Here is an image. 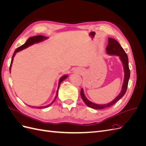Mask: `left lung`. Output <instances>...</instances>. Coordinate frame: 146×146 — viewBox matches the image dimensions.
Instances as JSON below:
<instances>
[{
	"mask_svg": "<svg viewBox=\"0 0 146 146\" xmlns=\"http://www.w3.org/2000/svg\"><path fill=\"white\" fill-rule=\"evenodd\" d=\"M108 44L106 48V50L108 54L110 55H115L119 56V58L121 60L123 66V69H124V80H123V83L122 87V90L116 98L114 99L112 102H110L107 104H104V105H99L96 104L94 103H92L90 100H88L85 97V94L83 93V89L82 88L81 91H80V95L82 98L85 104L90 108H92L93 109H104L106 108L110 107L111 106L113 105L114 104H116L118 100H120L122 97L125 94L127 86H128V83H129V80L130 78V71L129 69V61H128V56L124 50L123 49V48L121 47V46L119 44L116 39L113 38H109L108 39Z\"/></svg>",
	"mask_w": 146,
	"mask_h": 146,
	"instance_id": "8db88e82",
	"label": "left lung"
}]
</instances>
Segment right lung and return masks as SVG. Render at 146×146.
<instances>
[{
    "mask_svg": "<svg viewBox=\"0 0 146 146\" xmlns=\"http://www.w3.org/2000/svg\"><path fill=\"white\" fill-rule=\"evenodd\" d=\"M47 39V37L43 36H42V35H38V36L30 37V38H29L27 39V41H26L25 43L23 45H22L21 46L19 47L18 48H17L15 50V52H14V54H13V56H12V59H11V64H10V70H11V64H12V63H13V58H14L15 55V54H16V52H19L20 50H23V49H24V48L28 47L29 46L33 44H35V43H37V42H39L42 41H44V39ZM67 77H68V76H67V75H66V76H63L62 77H61V78L60 79L59 83H58V90H57V92H56V97H55V98L54 100L52 102V104H49V105H46V106H44V107H33V108H47L48 107H50V106L53 103H54V102L55 100V99H56V98L57 95H58V89H59V88H60V83H61V82H62L64 80V79L66 78ZM29 107H30V106H29Z\"/></svg>",
    "mask_w": 146,
    "mask_h": 146,
    "instance_id": "right-lung-1",
    "label": "right lung"
}]
</instances>
